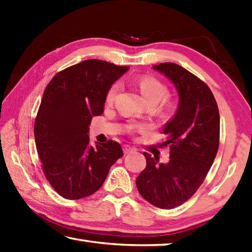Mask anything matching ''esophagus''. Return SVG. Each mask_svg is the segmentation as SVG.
I'll list each match as a JSON object with an SVG mask.
<instances>
[{
  "label": "esophagus",
  "instance_id": "esophagus-1",
  "mask_svg": "<svg viewBox=\"0 0 252 252\" xmlns=\"http://www.w3.org/2000/svg\"><path fill=\"white\" fill-rule=\"evenodd\" d=\"M123 152H125L126 155H129V154H131L133 152H135V148H133V147H131L129 145H125V146H123Z\"/></svg>",
  "mask_w": 252,
  "mask_h": 252
}]
</instances>
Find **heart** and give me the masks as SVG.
<instances>
[{"label": "heart", "instance_id": "b5f03b06", "mask_svg": "<svg viewBox=\"0 0 252 252\" xmlns=\"http://www.w3.org/2000/svg\"><path fill=\"white\" fill-rule=\"evenodd\" d=\"M138 87H140L141 93L143 95V97L145 98L147 104H154L156 105L158 103L161 101V109H167L169 107V101L165 99L168 95V88L165 85L157 80L156 78L154 77H149V76H145L142 77L140 80L137 81ZM120 85L119 83H114L111 87L108 89L105 96V101L106 104H112L114 100L116 98V96L119 92ZM130 130H137L140 131L142 129H144L143 126L140 125H131Z\"/></svg>", "mask_w": 252, "mask_h": 252}]
</instances>
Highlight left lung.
<instances>
[{
    "label": "left lung",
    "instance_id": "left-lung-1",
    "mask_svg": "<svg viewBox=\"0 0 252 252\" xmlns=\"http://www.w3.org/2000/svg\"><path fill=\"white\" fill-rule=\"evenodd\" d=\"M175 85L179 107L163 127L170 147L168 163H158L144 153L146 168L136 186L144 199L161 209H172L187 201L205 181L217 156L220 141V114L208 85L185 68L173 63L153 67Z\"/></svg>",
    "mask_w": 252,
    "mask_h": 252
}]
</instances>
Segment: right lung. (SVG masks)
<instances>
[{"instance_id": "add662e5", "label": "right lung", "mask_w": 252, "mask_h": 252, "mask_svg": "<svg viewBox=\"0 0 252 252\" xmlns=\"http://www.w3.org/2000/svg\"><path fill=\"white\" fill-rule=\"evenodd\" d=\"M127 66L88 60L63 69L47 84L34 121V140L46 180L66 199L94 194L123 156L119 143L90 145L89 126L103 114L107 91Z\"/></svg>"}]
</instances>
